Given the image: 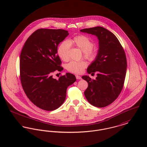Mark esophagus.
<instances>
[{
  "instance_id": "obj_1",
  "label": "esophagus",
  "mask_w": 147,
  "mask_h": 147,
  "mask_svg": "<svg viewBox=\"0 0 147 147\" xmlns=\"http://www.w3.org/2000/svg\"><path fill=\"white\" fill-rule=\"evenodd\" d=\"M76 78L77 79H82V77L79 76H76Z\"/></svg>"
}]
</instances>
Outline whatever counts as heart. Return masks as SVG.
Returning a JSON list of instances; mask_svg holds the SVG:
<instances>
[{"instance_id":"1","label":"heart","mask_w":147,"mask_h":147,"mask_svg":"<svg viewBox=\"0 0 147 147\" xmlns=\"http://www.w3.org/2000/svg\"><path fill=\"white\" fill-rule=\"evenodd\" d=\"M94 41L89 37L84 34H79L68 41H63L58 46L57 51L59 57L63 61H67L69 59V51L70 45L74 46L83 52L84 57L90 60H93L96 59L98 53V50L94 47ZM87 65V63L84 60L71 61L67 65L66 68L71 73L80 74Z\"/></svg>"}]
</instances>
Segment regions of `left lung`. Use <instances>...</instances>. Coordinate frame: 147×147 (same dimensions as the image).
Wrapping results in <instances>:
<instances>
[{
	"mask_svg": "<svg viewBox=\"0 0 147 147\" xmlns=\"http://www.w3.org/2000/svg\"><path fill=\"white\" fill-rule=\"evenodd\" d=\"M80 31L96 36L99 41L97 55L87 68L88 74L97 73V77L95 80L88 76L82 78L88 84L84 91L87 101L94 106L104 107L112 103L123 90L127 68L124 50L115 35L102 27Z\"/></svg>",
	"mask_w": 147,
	"mask_h": 147,
	"instance_id": "8db88e82",
	"label": "left lung"
}]
</instances>
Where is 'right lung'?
<instances>
[{
	"label": "right lung",
	"mask_w": 147,
	"mask_h": 147,
	"mask_svg": "<svg viewBox=\"0 0 147 147\" xmlns=\"http://www.w3.org/2000/svg\"><path fill=\"white\" fill-rule=\"evenodd\" d=\"M68 34V31L61 29H38L27 38L21 53L23 89L34 105L46 111L59 108L65 100L68 86L76 80L69 73L58 80L53 77L55 71L63 70L57 50Z\"/></svg>",
	"instance_id": "right-lung-1"
}]
</instances>
